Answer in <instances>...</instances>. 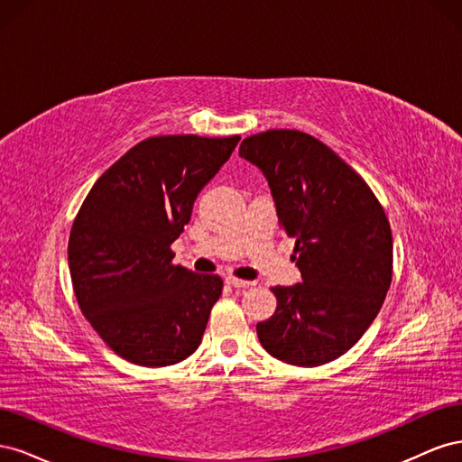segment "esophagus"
<instances>
[{
  "mask_svg": "<svg viewBox=\"0 0 462 462\" xmlns=\"http://www.w3.org/2000/svg\"><path fill=\"white\" fill-rule=\"evenodd\" d=\"M226 283L235 287V289H248V287L254 285V282H246V279H236V277H227Z\"/></svg>",
  "mask_w": 462,
  "mask_h": 462,
  "instance_id": "obj_1",
  "label": "esophagus"
}]
</instances>
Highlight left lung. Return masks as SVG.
Listing matches in <instances>:
<instances>
[{"instance_id":"obj_1","label":"left lung","mask_w":462,"mask_h":462,"mask_svg":"<svg viewBox=\"0 0 462 462\" xmlns=\"http://www.w3.org/2000/svg\"><path fill=\"white\" fill-rule=\"evenodd\" d=\"M239 156L268 180L279 226L295 239L302 283L273 287L277 309L256 326L262 346L295 366H321L351 348L380 312L393 273L382 204L351 165L291 129L248 136Z\"/></svg>"}]
</instances>
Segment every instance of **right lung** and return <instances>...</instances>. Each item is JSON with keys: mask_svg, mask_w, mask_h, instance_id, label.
Here are the masks:
<instances>
[{"mask_svg": "<svg viewBox=\"0 0 462 462\" xmlns=\"http://www.w3.org/2000/svg\"><path fill=\"white\" fill-rule=\"evenodd\" d=\"M241 136H152L96 180L69 236V272L90 326L121 358L171 366L197 351L217 275L175 265L171 243Z\"/></svg>", "mask_w": 462, "mask_h": 462, "instance_id": "1", "label": "right lung"}]
</instances>
